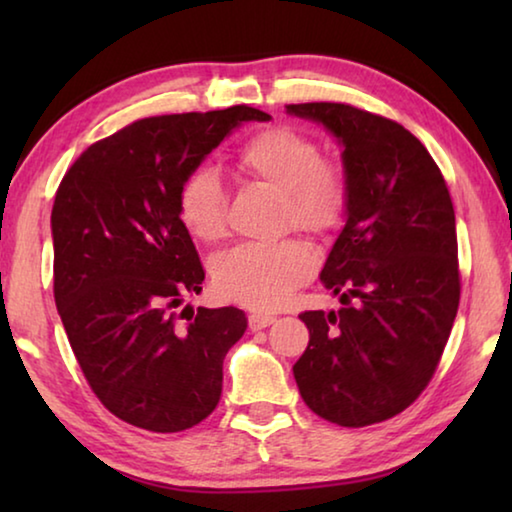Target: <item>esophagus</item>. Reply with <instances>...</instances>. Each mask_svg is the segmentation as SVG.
<instances>
[{"instance_id": "34e87169", "label": "esophagus", "mask_w": 512, "mask_h": 512, "mask_svg": "<svg viewBox=\"0 0 512 512\" xmlns=\"http://www.w3.org/2000/svg\"><path fill=\"white\" fill-rule=\"evenodd\" d=\"M275 323V316L271 314H259V311H255V314L248 316V327L253 329V332H257V329H264L268 325Z\"/></svg>"}]
</instances>
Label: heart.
I'll return each instance as SVG.
<instances>
[{
  "instance_id": "heart-1",
  "label": "heart",
  "mask_w": 512,
  "mask_h": 512,
  "mask_svg": "<svg viewBox=\"0 0 512 512\" xmlns=\"http://www.w3.org/2000/svg\"><path fill=\"white\" fill-rule=\"evenodd\" d=\"M237 169L253 183L280 192L277 228H298L327 237L339 230L350 207L348 173L336 160L320 158L316 140L293 126H268L237 151ZM228 194L212 169H194L176 192V214L198 241L225 235ZM305 241L284 237L273 244H239L212 262V280L225 300L250 309H275L314 273Z\"/></svg>"
}]
</instances>
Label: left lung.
<instances>
[{
  "mask_svg": "<svg viewBox=\"0 0 512 512\" xmlns=\"http://www.w3.org/2000/svg\"><path fill=\"white\" fill-rule=\"evenodd\" d=\"M343 144L345 228L320 282L339 311H302L309 345L293 366L311 411L341 427L384 422L429 386L452 332L461 273L454 205L418 137L350 103H289Z\"/></svg>",
  "mask_w": 512,
  "mask_h": 512,
  "instance_id": "left-lung-1",
  "label": "left lung"
}]
</instances>
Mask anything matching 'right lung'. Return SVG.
I'll return each instance as SVG.
<instances>
[{"mask_svg":"<svg viewBox=\"0 0 512 512\" xmlns=\"http://www.w3.org/2000/svg\"><path fill=\"white\" fill-rule=\"evenodd\" d=\"M266 112L230 106L137 119L88 146L60 180L54 298L92 393L133 427H194L221 400L223 359L246 332L237 307L178 305L205 268L176 214V192L241 121Z\"/></svg>","mask_w":512,"mask_h":512,"instance_id":"add662e5","label":"right lung"}]
</instances>
